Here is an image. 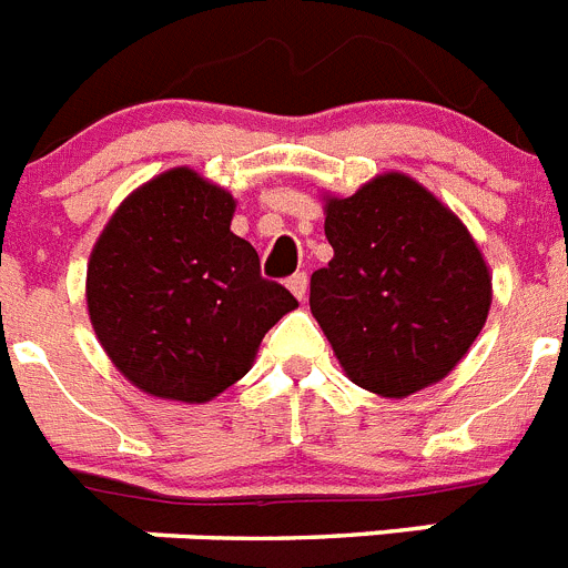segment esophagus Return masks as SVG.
Instances as JSON below:
<instances>
[{
	"label": "esophagus",
	"instance_id": "34e87169",
	"mask_svg": "<svg viewBox=\"0 0 568 568\" xmlns=\"http://www.w3.org/2000/svg\"><path fill=\"white\" fill-rule=\"evenodd\" d=\"M287 287H290V293L295 295V298H304V295H307V287H310L307 273H295V275H290Z\"/></svg>",
	"mask_w": 568,
	"mask_h": 568
}]
</instances>
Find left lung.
<instances>
[{
	"label": "left lung",
	"mask_w": 568,
	"mask_h": 568,
	"mask_svg": "<svg viewBox=\"0 0 568 568\" xmlns=\"http://www.w3.org/2000/svg\"><path fill=\"white\" fill-rule=\"evenodd\" d=\"M324 233L335 255L310 278V310L344 373L386 398L453 373L491 304L464 224L418 182L386 173L329 199Z\"/></svg>",
	"instance_id": "obj_1"
}]
</instances>
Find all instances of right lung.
<instances>
[{
    "label": "right lung",
    "mask_w": 568,
    "mask_h": 568,
    "mask_svg": "<svg viewBox=\"0 0 568 568\" xmlns=\"http://www.w3.org/2000/svg\"><path fill=\"white\" fill-rule=\"evenodd\" d=\"M235 202L187 168L135 190L99 235L88 310L139 389L204 404L247 375L261 338L298 307L230 230Z\"/></svg>",
    "instance_id": "add662e5"
}]
</instances>
